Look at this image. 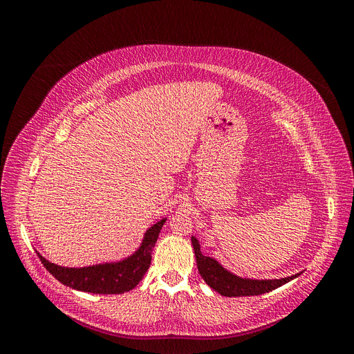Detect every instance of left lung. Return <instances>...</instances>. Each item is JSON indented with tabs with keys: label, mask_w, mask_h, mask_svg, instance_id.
Wrapping results in <instances>:
<instances>
[{
	"label": "left lung",
	"mask_w": 354,
	"mask_h": 354,
	"mask_svg": "<svg viewBox=\"0 0 354 354\" xmlns=\"http://www.w3.org/2000/svg\"><path fill=\"white\" fill-rule=\"evenodd\" d=\"M192 245H194L196 264L201 276L214 291L224 297H246V295H260L270 292L273 289L285 285L286 282L292 281L294 277L299 274H294L289 277H283V279H273V281H252V279H242L227 272L226 269L211 257L202 255L199 243L196 238H192Z\"/></svg>",
	"instance_id": "obj_1"
}]
</instances>
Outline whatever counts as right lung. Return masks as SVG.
Returning <instances> with one entry per match:
<instances>
[{
    "label": "right lung",
    "instance_id": "obj_1",
    "mask_svg": "<svg viewBox=\"0 0 354 354\" xmlns=\"http://www.w3.org/2000/svg\"><path fill=\"white\" fill-rule=\"evenodd\" d=\"M165 218L158 221L145 234L143 243L131 257L120 263L99 264L82 269H69L53 264L38 254L41 263L59 282L78 291L91 294H124L143 279L152 261V251Z\"/></svg>",
    "mask_w": 354,
    "mask_h": 354
}]
</instances>
